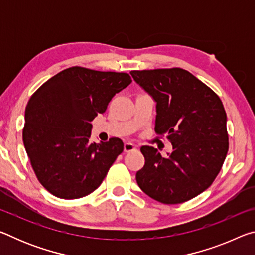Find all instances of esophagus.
Instances as JSON below:
<instances>
[{
    "instance_id": "obj_1",
    "label": "esophagus",
    "mask_w": 255,
    "mask_h": 255,
    "mask_svg": "<svg viewBox=\"0 0 255 255\" xmlns=\"http://www.w3.org/2000/svg\"><path fill=\"white\" fill-rule=\"evenodd\" d=\"M137 147L136 145H133L132 143H130V141H127V143L124 144V150L126 153H129V152H133V150H136Z\"/></svg>"
}]
</instances>
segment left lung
<instances>
[{"label":"left lung","mask_w":255,"mask_h":255,"mask_svg":"<svg viewBox=\"0 0 255 255\" xmlns=\"http://www.w3.org/2000/svg\"><path fill=\"white\" fill-rule=\"evenodd\" d=\"M156 102L155 131L166 135L173 150L163 157L141 146L145 165L136 181L146 195L174 205L200 195L214 182L228 150L226 112L213 90L182 68L131 71Z\"/></svg>","instance_id":"1"}]
</instances>
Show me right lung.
<instances>
[{
	"mask_svg": "<svg viewBox=\"0 0 255 255\" xmlns=\"http://www.w3.org/2000/svg\"><path fill=\"white\" fill-rule=\"evenodd\" d=\"M131 83L127 73L74 66L45 82L25 108L23 144L38 180L62 199L93 192L124 150L119 138L91 143V122Z\"/></svg>",
	"mask_w": 255,
	"mask_h": 255,
	"instance_id": "obj_1",
	"label": "right lung"
}]
</instances>
